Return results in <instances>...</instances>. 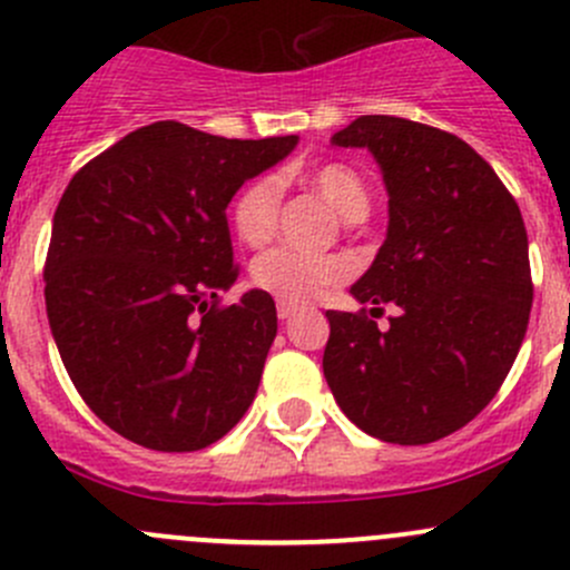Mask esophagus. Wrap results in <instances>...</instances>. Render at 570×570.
I'll list each match as a JSON object with an SVG mask.
<instances>
[{"instance_id": "esophagus-1", "label": "esophagus", "mask_w": 570, "mask_h": 570, "mask_svg": "<svg viewBox=\"0 0 570 570\" xmlns=\"http://www.w3.org/2000/svg\"><path fill=\"white\" fill-rule=\"evenodd\" d=\"M298 313V304H293V302H277V315L283 321H291L293 315Z\"/></svg>"}]
</instances>
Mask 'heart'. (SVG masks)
<instances>
[{"mask_svg": "<svg viewBox=\"0 0 570 570\" xmlns=\"http://www.w3.org/2000/svg\"><path fill=\"white\" fill-rule=\"evenodd\" d=\"M304 188L318 194L335 216L357 222L368 210V190L360 174L346 163H321L302 177ZM279 216V185L274 177H255L238 190L229 207L233 229L246 246H263L274 235ZM346 266L332 255H307V252L277 246L252 263V283L283 302H309L324 287L341 283Z\"/></svg>", "mask_w": 570, "mask_h": 570, "instance_id": "1", "label": "heart"}]
</instances>
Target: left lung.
<instances>
[{"label":"left lung","mask_w":570,"mask_h":570,"mask_svg":"<svg viewBox=\"0 0 570 570\" xmlns=\"http://www.w3.org/2000/svg\"><path fill=\"white\" fill-rule=\"evenodd\" d=\"M332 144L374 155L391 222L352 285L371 313L326 309V385L346 419L380 441H441L488 407L527 335L521 210L484 157L430 124L360 116ZM385 303L400 313L380 331L373 318Z\"/></svg>","instance_id":"1"}]
</instances>
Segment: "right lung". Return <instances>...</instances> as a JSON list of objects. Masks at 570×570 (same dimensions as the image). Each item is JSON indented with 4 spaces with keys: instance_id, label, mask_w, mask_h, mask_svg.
<instances>
[{
    "instance_id": "right-lung-1",
    "label": "right lung",
    "mask_w": 570,
    "mask_h": 570,
    "mask_svg": "<svg viewBox=\"0 0 570 570\" xmlns=\"http://www.w3.org/2000/svg\"><path fill=\"white\" fill-rule=\"evenodd\" d=\"M296 140L155 121L63 190L43 266L49 326L80 396L127 441L196 452L255 402L277 307L266 291L222 307L238 279L227 205Z\"/></svg>"
}]
</instances>
